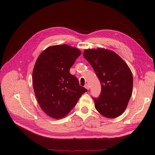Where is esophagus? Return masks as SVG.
<instances>
[{
  "mask_svg": "<svg viewBox=\"0 0 155 155\" xmlns=\"http://www.w3.org/2000/svg\"><path fill=\"white\" fill-rule=\"evenodd\" d=\"M84 87L86 88V89L87 90H88L90 89V86H89V84H86L85 85H84Z\"/></svg>",
  "mask_w": 155,
  "mask_h": 155,
  "instance_id": "34e87169",
  "label": "esophagus"
}]
</instances>
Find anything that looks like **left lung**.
Returning <instances> with one entry per match:
<instances>
[{
  "label": "left lung",
  "mask_w": 155,
  "mask_h": 155,
  "mask_svg": "<svg viewBox=\"0 0 155 155\" xmlns=\"http://www.w3.org/2000/svg\"><path fill=\"white\" fill-rule=\"evenodd\" d=\"M83 56L101 84V95L93 99L96 109L106 118L120 116L132 92L133 77L129 66L116 53L105 48L84 50Z\"/></svg>",
  "instance_id": "1"
}]
</instances>
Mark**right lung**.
<instances>
[{
    "instance_id": "obj_1",
    "label": "right lung",
    "mask_w": 155,
    "mask_h": 155,
    "mask_svg": "<svg viewBox=\"0 0 155 155\" xmlns=\"http://www.w3.org/2000/svg\"><path fill=\"white\" fill-rule=\"evenodd\" d=\"M80 54L75 47L57 45L43 50L35 62L32 72L35 96L41 109L53 118L65 117L87 91L69 71Z\"/></svg>"
}]
</instances>
